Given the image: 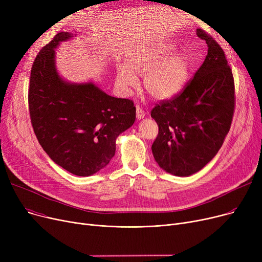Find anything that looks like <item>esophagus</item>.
I'll use <instances>...</instances> for the list:
<instances>
[{
	"mask_svg": "<svg viewBox=\"0 0 262 262\" xmlns=\"http://www.w3.org/2000/svg\"><path fill=\"white\" fill-rule=\"evenodd\" d=\"M144 116H145V114H144V112L142 110V108H140L139 106H137L136 107V117H137V119L141 120V119L144 118Z\"/></svg>",
	"mask_w": 262,
	"mask_h": 262,
	"instance_id": "34e87169",
	"label": "esophagus"
}]
</instances>
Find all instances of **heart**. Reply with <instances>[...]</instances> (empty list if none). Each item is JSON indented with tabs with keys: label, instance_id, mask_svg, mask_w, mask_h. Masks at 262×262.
Wrapping results in <instances>:
<instances>
[{
	"label": "heart",
	"instance_id": "heart-1",
	"mask_svg": "<svg viewBox=\"0 0 262 262\" xmlns=\"http://www.w3.org/2000/svg\"><path fill=\"white\" fill-rule=\"evenodd\" d=\"M171 42L152 45L128 54L125 64L117 67V86L128 94L138 85L142 75L145 91L157 101L173 99L187 84L191 71V58L185 51H176Z\"/></svg>",
	"mask_w": 262,
	"mask_h": 262
}]
</instances>
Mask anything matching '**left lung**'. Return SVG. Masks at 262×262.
Instances as JSON below:
<instances>
[{"label":"left lung","instance_id":"obj_1","mask_svg":"<svg viewBox=\"0 0 262 262\" xmlns=\"http://www.w3.org/2000/svg\"><path fill=\"white\" fill-rule=\"evenodd\" d=\"M196 35L208 47L203 64L180 95L150 113L159 128L153 156L163 171L181 177L199 172L217 154L235 108V84L223 50L204 31Z\"/></svg>","mask_w":262,"mask_h":262}]
</instances>
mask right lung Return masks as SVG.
Listing matches in <instances>:
<instances>
[{"label": "right lung", "instance_id": "obj_1", "mask_svg": "<svg viewBox=\"0 0 262 262\" xmlns=\"http://www.w3.org/2000/svg\"><path fill=\"white\" fill-rule=\"evenodd\" d=\"M75 36L58 33L37 55L29 106L34 132L49 157L74 175L90 176L115 156L117 138L134 124L136 107L108 95L93 80L72 82L59 74L55 51Z\"/></svg>", "mask_w": 262, "mask_h": 262}]
</instances>
